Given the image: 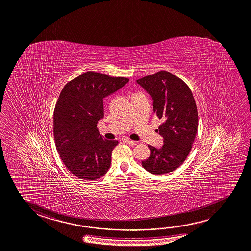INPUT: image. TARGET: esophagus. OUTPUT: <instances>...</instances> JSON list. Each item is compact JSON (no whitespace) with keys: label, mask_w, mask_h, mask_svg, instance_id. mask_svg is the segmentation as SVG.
Instances as JSON below:
<instances>
[{"label":"esophagus","mask_w":251,"mask_h":251,"mask_svg":"<svg viewBox=\"0 0 251 251\" xmlns=\"http://www.w3.org/2000/svg\"><path fill=\"white\" fill-rule=\"evenodd\" d=\"M124 142L125 143H127L128 145H130V146H135V145H136V144H137V142H136V141H132V140L129 139H125L124 140Z\"/></svg>","instance_id":"esophagus-1"}]
</instances>
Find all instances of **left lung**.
I'll return each instance as SVG.
<instances>
[{
	"label": "left lung",
	"instance_id": "1",
	"mask_svg": "<svg viewBox=\"0 0 251 251\" xmlns=\"http://www.w3.org/2000/svg\"><path fill=\"white\" fill-rule=\"evenodd\" d=\"M153 100V111L162 121L164 139L159 149L149 145L151 155L142 165L152 174L172 173L189 155L198 129V111L193 93L181 78L160 71L136 80Z\"/></svg>",
	"mask_w": 251,
	"mask_h": 251
}]
</instances>
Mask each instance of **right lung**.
<instances>
[{
    "label": "right lung",
    "mask_w": 251,
    "mask_h": 251,
    "mask_svg": "<svg viewBox=\"0 0 251 251\" xmlns=\"http://www.w3.org/2000/svg\"><path fill=\"white\" fill-rule=\"evenodd\" d=\"M128 81L90 71L62 89L54 109V139L63 163L78 178L95 180L110 167L118 141L103 138L97 123L104 117L103 99Z\"/></svg>",
    "instance_id": "add662e5"
}]
</instances>
